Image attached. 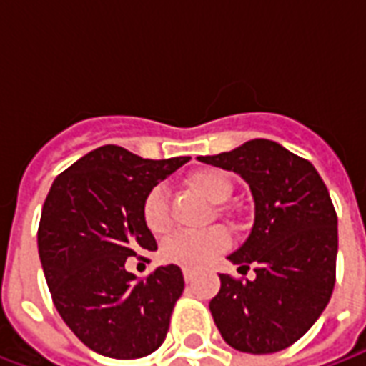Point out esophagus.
<instances>
[{"label":"esophagus","instance_id":"esophagus-1","mask_svg":"<svg viewBox=\"0 0 366 366\" xmlns=\"http://www.w3.org/2000/svg\"><path fill=\"white\" fill-rule=\"evenodd\" d=\"M182 274H184V278H186V282H190L192 278H194V274H196V270L188 269V267H184Z\"/></svg>","mask_w":366,"mask_h":366}]
</instances>
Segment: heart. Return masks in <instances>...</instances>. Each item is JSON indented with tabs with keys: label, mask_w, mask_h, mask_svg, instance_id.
Masks as SVG:
<instances>
[{
	"label": "heart",
	"mask_w": 366,
	"mask_h": 366,
	"mask_svg": "<svg viewBox=\"0 0 366 366\" xmlns=\"http://www.w3.org/2000/svg\"><path fill=\"white\" fill-rule=\"evenodd\" d=\"M190 188L209 204H223L231 196L229 176L222 170H199L190 176ZM144 227L151 231L152 235H162L170 227V209H168V194L164 186H154L144 196L141 206ZM229 247V237L222 229H207L202 233H172L164 239L160 247V257L167 262L198 269L206 264L215 254H219Z\"/></svg>",
	"instance_id": "b5f03b06"
}]
</instances>
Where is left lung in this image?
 <instances>
[{
	"mask_svg": "<svg viewBox=\"0 0 366 366\" xmlns=\"http://www.w3.org/2000/svg\"><path fill=\"white\" fill-rule=\"evenodd\" d=\"M198 160L237 172L251 188L254 223L229 254L253 280L219 274L209 310L225 343L267 355L296 343L322 315L335 286L337 214L310 160L269 139Z\"/></svg>",
	"mask_w": 366,
	"mask_h": 366,
	"instance_id": "8db88e82",
	"label": "left lung"
}]
</instances>
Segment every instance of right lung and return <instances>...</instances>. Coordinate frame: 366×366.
I'll use <instances>...</instances> for the list:
<instances>
[{
    "label": "right lung",
    "instance_id": "obj_1",
    "mask_svg": "<svg viewBox=\"0 0 366 366\" xmlns=\"http://www.w3.org/2000/svg\"><path fill=\"white\" fill-rule=\"evenodd\" d=\"M188 160L141 159L104 144L60 172L44 199L39 257L52 302L76 337L104 357H147L167 337L182 270L168 264L137 278L125 262L157 251L143 199Z\"/></svg>",
    "mask_w": 366,
    "mask_h": 366
}]
</instances>
